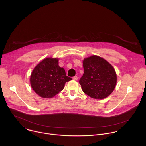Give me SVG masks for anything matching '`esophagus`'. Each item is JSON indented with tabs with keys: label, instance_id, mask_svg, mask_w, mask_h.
Segmentation results:
<instances>
[{
	"label": "esophagus",
	"instance_id": "esophagus-1",
	"mask_svg": "<svg viewBox=\"0 0 146 146\" xmlns=\"http://www.w3.org/2000/svg\"><path fill=\"white\" fill-rule=\"evenodd\" d=\"M77 79H78V77H77V76H74L73 77V80H77Z\"/></svg>",
	"mask_w": 146,
	"mask_h": 146
}]
</instances>
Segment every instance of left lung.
I'll return each mask as SVG.
<instances>
[{
    "instance_id": "8db88e82",
    "label": "left lung",
    "mask_w": 146,
    "mask_h": 146,
    "mask_svg": "<svg viewBox=\"0 0 146 146\" xmlns=\"http://www.w3.org/2000/svg\"><path fill=\"white\" fill-rule=\"evenodd\" d=\"M82 63L84 73L79 81L82 91L96 99L110 95L116 86L117 80L113 66L97 55L84 58Z\"/></svg>"
}]
</instances>
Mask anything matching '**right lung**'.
Masks as SVG:
<instances>
[{
  "label": "right lung",
  "instance_id": "add662e5",
  "mask_svg": "<svg viewBox=\"0 0 146 146\" xmlns=\"http://www.w3.org/2000/svg\"><path fill=\"white\" fill-rule=\"evenodd\" d=\"M56 58H46L37 65L31 73L30 83L33 90L41 98H51L64 88L72 78L66 76Z\"/></svg>",
  "mask_w": 146,
  "mask_h": 146
}]
</instances>
